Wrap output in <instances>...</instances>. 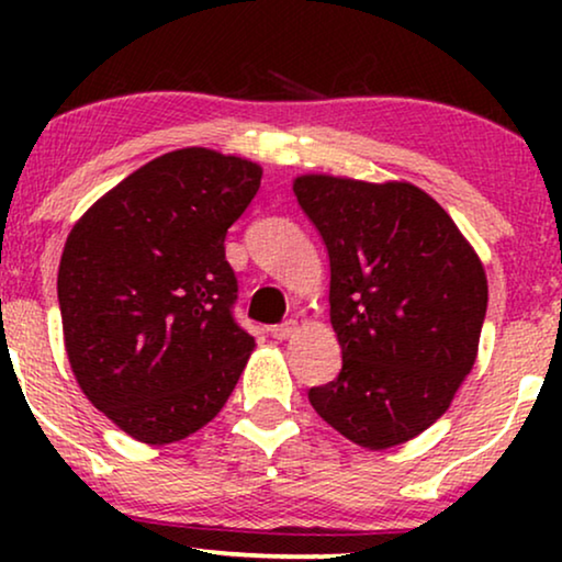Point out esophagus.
Segmentation results:
<instances>
[{
    "label": "esophagus",
    "mask_w": 562,
    "mask_h": 562,
    "mask_svg": "<svg viewBox=\"0 0 562 562\" xmlns=\"http://www.w3.org/2000/svg\"><path fill=\"white\" fill-rule=\"evenodd\" d=\"M299 333V322L296 319H286L281 322V325H276L271 329V335L276 337V340H289V337H294Z\"/></svg>",
    "instance_id": "obj_1"
}]
</instances>
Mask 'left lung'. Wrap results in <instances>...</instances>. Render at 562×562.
Returning a JSON list of instances; mask_svg holds the SVG:
<instances>
[{
  "mask_svg": "<svg viewBox=\"0 0 562 562\" xmlns=\"http://www.w3.org/2000/svg\"><path fill=\"white\" fill-rule=\"evenodd\" d=\"M296 202L329 256L335 381L310 404L360 448L402 445L448 412L475 363L488 283L450 214L404 181L299 176Z\"/></svg>",
  "mask_w": 562,
  "mask_h": 562,
  "instance_id": "left-lung-1",
  "label": "left lung"
}]
</instances>
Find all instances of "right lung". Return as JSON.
I'll list each match as a JSON object with an SVG mask.
<instances>
[{"label": "right lung", "instance_id": "obj_1", "mask_svg": "<svg viewBox=\"0 0 562 562\" xmlns=\"http://www.w3.org/2000/svg\"><path fill=\"white\" fill-rule=\"evenodd\" d=\"M260 176L252 160L217 150L166 153L68 235L58 268L68 363L89 402L135 440L202 429L256 348L233 317L225 237Z\"/></svg>", "mask_w": 562, "mask_h": 562}]
</instances>
